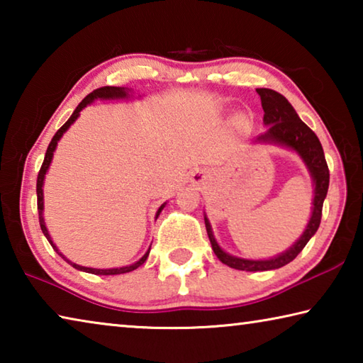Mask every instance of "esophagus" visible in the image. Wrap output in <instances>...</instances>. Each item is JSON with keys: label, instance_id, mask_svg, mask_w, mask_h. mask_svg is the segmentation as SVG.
<instances>
[{"label": "esophagus", "instance_id": "obj_1", "mask_svg": "<svg viewBox=\"0 0 363 363\" xmlns=\"http://www.w3.org/2000/svg\"><path fill=\"white\" fill-rule=\"evenodd\" d=\"M206 181V174L205 171H195V173H192V182L194 184H200Z\"/></svg>", "mask_w": 363, "mask_h": 363}]
</instances>
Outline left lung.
Listing matches in <instances>:
<instances>
[{"mask_svg": "<svg viewBox=\"0 0 363 363\" xmlns=\"http://www.w3.org/2000/svg\"><path fill=\"white\" fill-rule=\"evenodd\" d=\"M256 93L261 97L262 110H264V125L267 126V131L259 134L256 138V143L272 144L279 147H285V149L293 150L296 155L303 160L307 171L312 177V184H314V199H312V213L311 218L307 220V225L301 237L294 242L290 248L285 250L284 253L275 255L269 259H247V257H238L229 255L227 251L219 247V243L214 238V233L211 229V223L205 216V225L208 232V238H210L211 247L214 255L218 259L237 270H248V272H257V270H274L279 267L286 266L296 257L307 242L314 237L318 225H320L322 219V206L323 200L328 192L330 184V171L325 162L323 149L315 133L311 130L306 123L299 118L296 110L285 96L274 89L267 88H257Z\"/></svg>", "mask_w": 363, "mask_h": 363, "instance_id": "left-lung-1", "label": "left lung"}]
</instances>
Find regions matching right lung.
Returning <instances> with one entry per match:
<instances>
[{
  "instance_id": "add662e5",
  "label": "right lung",
  "mask_w": 363,
  "mask_h": 363,
  "mask_svg": "<svg viewBox=\"0 0 363 363\" xmlns=\"http://www.w3.org/2000/svg\"><path fill=\"white\" fill-rule=\"evenodd\" d=\"M131 89L128 88H120V86H104V88H99V89H94L93 93L88 94L84 97V99L78 104V107L75 108V112L72 113V116L69 120L65 121V125L60 128V130L54 134V138L51 143H49L48 145V150H46V157H45V162H43L41 164V169L38 173V179H36V196H38V216H40V227L43 233H45V237L48 238V242L51 243V247L57 251L59 256H62L64 259L70 264L72 267H75L78 270H82V272H88V274H94V275H118V274H126V272H131V270L138 269L139 266H143V264L145 262L147 257H149V253H150V248L145 251V255L140 257L139 261L130 264V266H123V267H112V269H96V267H84V266H79V264L77 262H72L70 259H67V257L60 253L59 248L54 245L51 235H49L48 232V227H46V223H45V218H43V211H45V195H43V186H45V177H46V173L49 167H51V162H52V157H54V150H56L57 147V143L60 140V138L64 136L65 131L69 130V128L73 125V123L77 121V118L79 116V112L86 107L89 106V104H93L94 101L101 99V101H113V99H128L131 94ZM164 205H167V201L158 208V211L155 214V219L160 216V213H162V210L164 208Z\"/></svg>"
}]
</instances>
